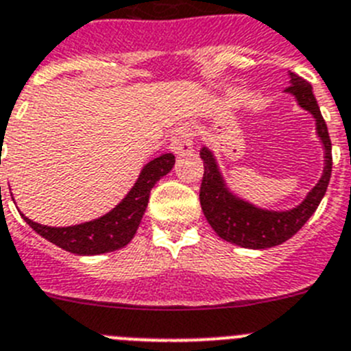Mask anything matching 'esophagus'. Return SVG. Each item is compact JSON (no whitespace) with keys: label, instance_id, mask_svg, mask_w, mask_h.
<instances>
[{"label":"esophagus","instance_id":"34e87169","mask_svg":"<svg viewBox=\"0 0 351 351\" xmlns=\"http://www.w3.org/2000/svg\"><path fill=\"white\" fill-rule=\"evenodd\" d=\"M171 150L176 156H187L192 152L194 148V138H192V132L187 128H176L171 134Z\"/></svg>","mask_w":351,"mask_h":351}]
</instances>
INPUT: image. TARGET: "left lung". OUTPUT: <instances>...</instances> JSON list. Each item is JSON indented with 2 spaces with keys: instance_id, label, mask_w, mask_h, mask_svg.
I'll list each match as a JSON object with an SVG mask.
<instances>
[{
  "instance_id": "8db88e82",
  "label": "left lung",
  "mask_w": 351,
  "mask_h": 351,
  "mask_svg": "<svg viewBox=\"0 0 351 351\" xmlns=\"http://www.w3.org/2000/svg\"><path fill=\"white\" fill-rule=\"evenodd\" d=\"M289 77L290 84L285 93L292 94L298 105L313 115L317 134L324 147V173L301 204L292 210L274 211L248 203L227 187L210 148L203 147L199 152L204 162V176L201 183V192H199V201H201L204 217L220 238L243 248L264 250V248L282 245L287 239L292 238L318 208L327 192L330 173H332V145H330L327 124L318 108L311 85L292 71Z\"/></svg>"
}]
</instances>
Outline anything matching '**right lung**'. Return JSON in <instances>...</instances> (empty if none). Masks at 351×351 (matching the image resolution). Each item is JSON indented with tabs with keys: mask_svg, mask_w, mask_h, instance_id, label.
I'll return each instance as SVG.
<instances>
[{
	"mask_svg": "<svg viewBox=\"0 0 351 351\" xmlns=\"http://www.w3.org/2000/svg\"><path fill=\"white\" fill-rule=\"evenodd\" d=\"M173 166H175L173 154H162L145 164L136 183L132 185L121 203L106 215L90 222L68 227H50L33 222L24 215L22 219L26 220L38 234L71 254L99 255L115 252L134 238L147 210L150 191L164 175L171 171Z\"/></svg>",
	"mask_w": 351,
	"mask_h": 351,
	"instance_id": "right-lung-1",
	"label": "right lung"
}]
</instances>
